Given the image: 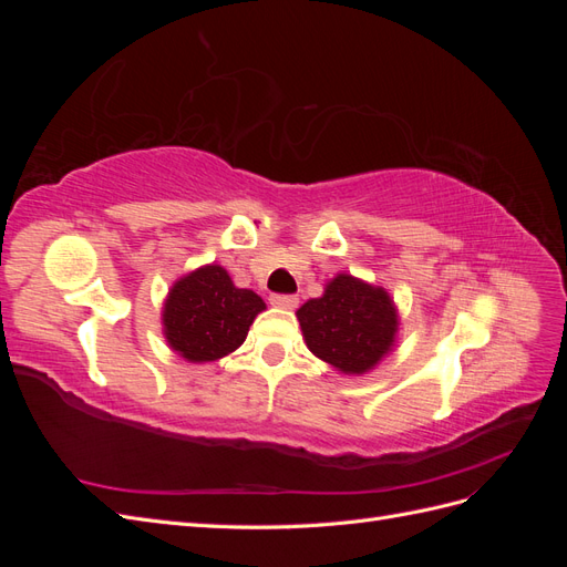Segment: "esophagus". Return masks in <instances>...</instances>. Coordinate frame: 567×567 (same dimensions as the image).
<instances>
[{
  "label": "esophagus",
  "mask_w": 567,
  "mask_h": 567,
  "mask_svg": "<svg viewBox=\"0 0 567 567\" xmlns=\"http://www.w3.org/2000/svg\"><path fill=\"white\" fill-rule=\"evenodd\" d=\"M269 302L274 307H279V310H296L300 300H298V296H281V293H277V296L269 298Z\"/></svg>",
  "instance_id": "34e87169"
}]
</instances>
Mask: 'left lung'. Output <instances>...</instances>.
Returning <instances> with one entry per match:
<instances>
[{
  "instance_id": "8db88e82",
  "label": "left lung",
  "mask_w": 567,
  "mask_h": 567,
  "mask_svg": "<svg viewBox=\"0 0 567 567\" xmlns=\"http://www.w3.org/2000/svg\"><path fill=\"white\" fill-rule=\"evenodd\" d=\"M307 348L338 373L364 375L398 346L400 312L383 286L340 271L296 312Z\"/></svg>"
}]
</instances>
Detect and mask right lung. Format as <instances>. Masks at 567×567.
<instances>
[{"label":"right lung","mask_w":567,"mask_h":567,"mask_svg":"<svg viewBox=\"0 0 567 567\" xmlns=\"http://www.w3.org/2000/svg\"><path fill=\"white\" fill-rule=\"evenodd\" d=\"M265 300L250 288L234 286L221 265H203L184 274L163 302L167 348L188 364H208L244 346Z\"/></svg>","instance_id":"right-lung-1"}]
</instances>
